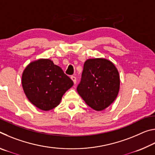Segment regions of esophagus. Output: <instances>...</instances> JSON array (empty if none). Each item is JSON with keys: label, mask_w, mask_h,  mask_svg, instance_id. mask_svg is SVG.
I'll return each mask as SVG.
<instances>
[{"label": "esophagus", "mask_w": 155, "mask_h": 155, "mask_svg": "<svg viewBox=\"0 0 155 155\" xmlns=\"http://www.w3.org/2000/svg\"><path fill=\"white\" fill-rule=\"evenodd\" d=\"M71 79L72 80L73 82H74V84L77 83V78H76L74 76H72L71 77Z\"/></svg>", "instance_id": "obj_1"}]
</instances>
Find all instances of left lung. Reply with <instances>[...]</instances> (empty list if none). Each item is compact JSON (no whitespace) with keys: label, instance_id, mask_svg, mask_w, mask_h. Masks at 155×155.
<instances>
[{"label":"left lung","instance_id":"obj_1","mask_svg":"<svg viewBox=\"0 0 155 155\" xmlns=\"http://www.w3.org/2000/svg\"><path fill=\"white\" fill-rule=\"evenodd\" d=\"M120 75L115 65L104 58L87 59L77 91L85 103L102 111L113 103L120 90Z\"/></svg>","mask_w":155,"mask_h":155}]
</instances>
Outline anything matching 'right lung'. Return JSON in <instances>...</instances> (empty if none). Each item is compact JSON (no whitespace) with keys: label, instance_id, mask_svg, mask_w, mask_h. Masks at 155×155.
Instances as JSON below:
<instances>
[{"label":"right lung","instance_id":"right-lung-1","mask_svg":"<svg viewBox=\"0 0 155 155\" xmlns=\"http://www.w3.org/2000/svg\"><path fill=\"white\" fill-rule=\"evenodd\" d=\"M22 85L26 96L33 105L49 111L59 105L63 95L74 83L51 59H40L26 67Z\"/></svg>","mask_w":155,"mask_h":155}]
</instances>
